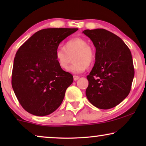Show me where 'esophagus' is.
Here are the masks:
<instances>
[{"label":"esophagus","mask_w":146,"mask_h":146,"mask_svg":"<svg viewBox=\"0 0 146 146\" xmlns=\"http://www.w3.org/2000/svg\"><path fill=\"white\" fill-rule=\"evenodd\" d=\"M79 78H80V77L78 76H74V81L78 80Z\"/></svg>","instance_id":"34e87169"}]
</instances>
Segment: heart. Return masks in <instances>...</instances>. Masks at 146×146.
<instances>
[{
	"label": "heart",
	"instance_id": "1",
	"mask_svg": "<svg viewBox=\"0 0 146 146\" xmlns=\"http://www.w3.org/2000/svg\"><path fill=\"white\" fill-rule=\"evenodd\" d=\"M73 56V64L68 71L74 74L83 72L88 66L94 63L96 54L88 42L82 38H74L66 42L63 48H60L55 52L56 61L60 68L65 70L68 66Z\"/></svg>",
	"mask_w": 146,
	"mask_h": 146
}]
</instances>
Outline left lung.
Returning <instances> with one entry per match:
<instances>
[{"label":"left lung","instance_id":"1","mask_svg":"<svg viewBox=\"0 0 146 146\" xmlns=\"http://www.w3.org/2000/svg\"><path fill=\"white\" fill-rule=\"evenodd\" d=\"M83 33L96 47L94 66L87 76L86 97L98 108H112L130 92L134 77L131 52L120 38L105 29L85 30Z\"/></svg>","mask_w":146,"mask_h":146}]
</instances>
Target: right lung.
<instances>
[{"mask_svg":"<svg viewBox=\"0 0 146 146\" xmlns=\"http://www.w3.org/2000/svg\"><path fill=\"white\" fill-rule=\"evenodd\" d=\"M78 29H46L38 31L18 50L14 59L12 86L19 103L31 114H50L62 102L73 82L70 73L58 65L60 43Z\"/></svg>","mask_w":146,"mask_h":146,"instance_id":"obj_1","label":"right lung"}]
</instances>
